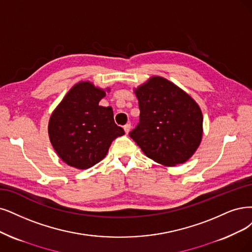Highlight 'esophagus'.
Listing matches in <instances>:
<instances>
[{
	"label": "esophagus",
	"mask_w": 252,
	"mask_h": 252,
	"mask_svg": "<svg viewBox=\"0 0 252 252\" xmlns=\"http://www.w3.org/2000/svg\"><path fill=\"white\" fill-rule=\"evenodd\" d=\"M124 129H125V132H126V134H128V132H129V129H131V124H126V126H124Z\"/></svg>",
	"instance_id": "34e87169"
}]
</instances>
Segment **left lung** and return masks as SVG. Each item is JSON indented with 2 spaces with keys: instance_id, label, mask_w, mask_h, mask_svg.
Returning <instances> with one entry per match:
<instances>
[{
  "instance_id": "1",
  "label": "left lung",
  "mask_w": 252,
  "mask_h": 252,
  "mask_svg": "<svg viewBox=\"0 0 252 252\" xmlns=\"http://www.w3.org/2000/svg\"><path fill=\"white\" fill-rule=\"evenodd\" d=\"M140 119L129 137L146 157L164 166L188 161L202 138L197 102L175 84L152 77L135 89Z\"/></svg>"
}]
</instances>
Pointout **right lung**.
Segmentation results:
<instances>
[{
    "mask_svg": "<svg viewBox=\"0 0 252 252\" xmlns=\"http://www.w3.org/2000/svg\"><path fill=\"white\" fill-rule=\"evenodd\" d=\"M105 95L104 89L89 81L80 82L52 113L50 140L60 159L68 166L90 168L104 159L112 141L125 134L124 128L114 123L112 108L98 105Z\"/></svg>",
    "mask_w": 252,
    "mask_h": 252,
    "instance_id": "1",
    "label": "right lung"
}]
</instances>
